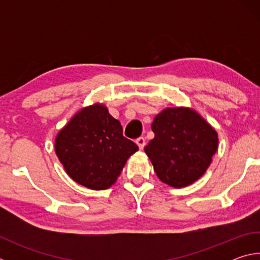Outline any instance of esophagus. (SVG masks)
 Instances as JSON below:
<instances>
[{
	"mask_svg": "<svg viewBox=\"0 0 260 260\" xmlns=\"http://www.w3.org/2000/svg\"><path fill=\"white\" fill-rule=\"evenodd\" d=\"M135 142H136V144H138L139 146V148L141 149V150H142V149L144 148V146H146V139L144 138H142V136H141V138H138L135 140Z\"/></svg>",
	"mask_w": 260,
	"mask_h": 260,
	"instance_id": "34e87169",
	"label": "esophagus"
}]
</instances>
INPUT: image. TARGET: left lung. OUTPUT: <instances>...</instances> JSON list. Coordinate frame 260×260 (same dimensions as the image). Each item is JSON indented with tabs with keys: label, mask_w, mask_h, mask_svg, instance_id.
<instances>
[{
	"label": "left lung",
	"mask_w": 260,
	"mask_h": 260,
	"mask_svg": "<svg viewBox=\"0 0 260 260\" xmlns=\"http://www.w3.org/2000/svg\"><path fill=\"white\" fill-rule=\"evenodd\" d=\"M155 133L144 151L161 182L187 187L203 175L218 149V133L190 108H166L152 121Z\"/></svg>",
	"instance_id": "1"
}]
</instances>
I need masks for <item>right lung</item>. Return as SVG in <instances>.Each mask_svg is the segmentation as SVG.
Listing matches in <instances>:
<instances>
[{"label": "right lung", "instance_id": "add662e5", "mask_svg": "<svg viewBox=\"0 0 260 260\" xmlns=\"http://www.w3.org/2000/svg\"><path fill=\"white\" fill-rule=\"evenodd\" d=\"M139 147L122 135L120 121L104 104L82 108L55 139V152L65 172L81 186L104 190L114 184Z\"/></svg>", "mask_w": 260, "mask_h": 260}]
</instances>
